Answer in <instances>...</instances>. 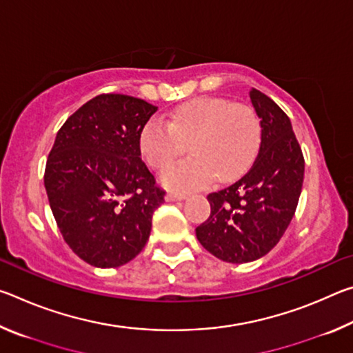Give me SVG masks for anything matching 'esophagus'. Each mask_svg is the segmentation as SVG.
<instances>
[{"label":"esophagus","mask_w":353,"mask_h":353,"mask_svg":"<svg viewBox=\"0 0 353 353\" xmlns=\"http://www.w3.org/2000/svg\"><path fill=\"white\" fill-rule=\"evenodd\" d=\"M187 196L183 193H174V191H170V193L165 194V201L166 202H176V201H183Z\"/></svg>","instance_id":"34e87169"}]
</instances>
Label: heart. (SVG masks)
Returning <instances> with one entry per match:
<instances>
[{
    "label": "heart",
    "mask_w": 353,
    "mask_h": 353,
    "mask_svg": "<svg viewBox=\"0 0 353 353\" xmlns=\"http://www.w3.org/2000/svg\"><path fill=\"white\" fill-rule=\"evenodd\" d=\"M261 141V123L254 107L224 98H198L171 113L168 124L157 118L141 128L139 148L146 163L163 170L188 145L191 159L171 165L160 181L170 190L204 188L234 181L254 162Z\"/></svg>",
    "instance_id": "heart-1"
}]
</instances>
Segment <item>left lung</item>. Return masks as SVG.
Segmentation results:
<instances>
[{
	"mask_svg": "<svg viewBox=\"0 0 353 353\" xmlns=\"http://www.w3.org/2000/svg\"><path fill=\"white\" fill-rule=\"evenodd\" d=\"M249 97L261 123L259 155L240 181L207 196L210 216L196 227L208 252L238 265L261 259L282 238L294 216L305 168L286 113L256 88Z\"/></svg>",
	"mask_w": 353,
	"mask_h": 353,
	"instance_id": "1",
	"label": "left lung"
}]
</instances>
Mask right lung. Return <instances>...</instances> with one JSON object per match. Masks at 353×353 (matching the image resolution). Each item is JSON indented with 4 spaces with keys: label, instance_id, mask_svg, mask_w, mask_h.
<instances>
[{
    "label": "right lung",
    "instance_id": "obj_1",
    "mask_svg": "<svg viewBox=\"0 0 353 353\" xmlns=\"http://www.w3.org/2000/svg\"><path fill=\"white\" fill-rule=\"evenodd\" d=\"M155 112L128 94H99L56 135L45 170L48 201L63 240L94 268L135 259L165 201L139 148L140 130Z\"/></svg>",
    "mask_w": 353,
    "mask_h": 353
}]
</instances>
